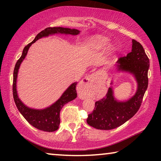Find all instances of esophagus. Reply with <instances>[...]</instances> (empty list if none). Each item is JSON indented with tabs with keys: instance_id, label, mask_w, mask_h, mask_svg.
<instances>
[{
	"instance_id": "34e87169",
	"label": "esophagus",
	"mask_w": 161,
	"mask_h": 161,
	"mask_svg": "<svg viewBox=\"0 0 161 161\" xmlns=\"http://www.w3.org/2000/svg\"><path fill=\"white\" fill-rule=\"evenodd\" d=\"M97 79V75L95 74H92L91 75L87 76L84 77L80 83L77 87V90L79 93V97L81 99H84L86 97V92L90 89L93 82Z\"/></svg>"
}]
</instances>
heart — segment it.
Here are the masks:
<instances>
[{
	"label": "heart",
	"instance_id": "obj_1",
	"mask_svg": "<svg viewBox=\"0 0 161 161\" xmlns=\"http://www.w3.org/2000/svg\"><path fill=\"white\" fill-rule=\"evenodd\" d=\"M111 40L107 37L99 36L94 38L91 42V47L94 50H107L111 46Z\"/></svg>",
	"mask_w": 161,
	"mask_h": 161
}]
</instances>
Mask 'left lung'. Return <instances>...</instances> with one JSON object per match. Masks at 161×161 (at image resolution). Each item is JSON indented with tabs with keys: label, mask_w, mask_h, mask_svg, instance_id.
I'll list each match as a JSON object with an SVG mask.
<instances>
[{
	"label": "left lung",
	"mask_w": 161,
	"mask_h": 161,
	"mask_svg": "<svg viewBox=\"0 0 161 161\" xmlns=\"http://www.w3.org/2000/svg\"><path fill=\"white\" fill-rule=\"evenodd\" d=\"M115 66L116 72L131 75L137 83L133 96L125 101L116 99L114 94L113 80L104 98L95 103L93 112L89 114L86 122L100 130H111L124 124L139 109L144 94L148 88L149 59L139 42L132 40V49L126 56L120 58Z\"/></svg>",
	"instance_id": "8db88e82"
}]
</instances>
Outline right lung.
Returning a JSON list of instances; mask_svg holds the SVG:
<instances>
[{"label": "right lung", "mask_w": 161, "mask_h": 161, "mask_svg": "<svg viewBox=\"0 0 161 161\" xmlns=\"http://www.w3.org/2000/svg\"><path fill=\"white\" fill-rule=\"evenodd\" d=\"M80 33V31L77 29H71L64 27H54V28H47L38 33L35 39L26 45L23 50L22 55L16 62L14 72H13V98L17 107L18 111L23 115V116L26 119L28 123L34 126L36 129L47 132H53L59 129V124H60V118L59 114L62 107L67 103L74 100L77 98V92H76V85L77 82H74L68 86V88L65 90L61 97L49 107L44 108H31L26 106L18 97L17 91V80L19 69L25 59V57L28 54V50L31 46L39 39L42 37H47L50 35L55 34L61 35H77Z\"/></svg>", "instance_id": "obj_1"}]
</instances>
